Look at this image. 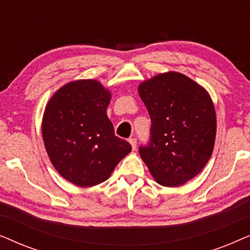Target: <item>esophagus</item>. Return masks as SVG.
Here are the masks:
<instances>
[{"instance_id":"esophagus-1","label":"esophagus","mask_w":250,"mask_h":250,"mask_svg":"<svg viewBox=\"0 0 250 250\" xmlns=\"http://www.w3.org/2000/svg\"><path fill=\"white\" fill-rule=\"evenodd\" d=\"M128 141H129V143H131V146H132V149H133V150H135V149H136V139L132 138V139H129Z\"/></svg>"}]
</instances>
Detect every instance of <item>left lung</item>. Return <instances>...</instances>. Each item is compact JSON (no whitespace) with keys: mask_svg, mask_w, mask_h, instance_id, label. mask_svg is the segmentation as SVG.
I'll return each instance as SVG.
<instances>
[{"mask_svg":"<svg viewBox=\"0 0 250 250\" xmlns=\"http://www.w3.org/2000/svg\"><path fill=\"white\" fill-rule=\"evenodd\" d=\"M139 94L151 119L150 140L139 151L157 183L179 187L204 168L214 149L216 114L207 91L169 71L143 82Z\"/></svg>","mask_w":250,"mask_h":250,"instance_id":"8db88e82","label":"left lung"}]
</instances>
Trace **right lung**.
I'll return each instance as SVG.
<instances>
[{
    "instance_id": "right-lung-1",
    "label": "right lung",
    "mask_w": 250,
    "mask_h": 250,
    "mask_svg": "<svg viewBox=\"0 0 250 250\" xmlns=\"http://www.w3.org/2000/svg\"><path fill=\"white\" fill-rule=\"evenodd\" d=\"M110 97L97 81H76L58 90L45 108L42 134L47 155L60 175L78 187L104 182L132 150L115 135L107 116Z\"/></svg>"
}]
</instances>
